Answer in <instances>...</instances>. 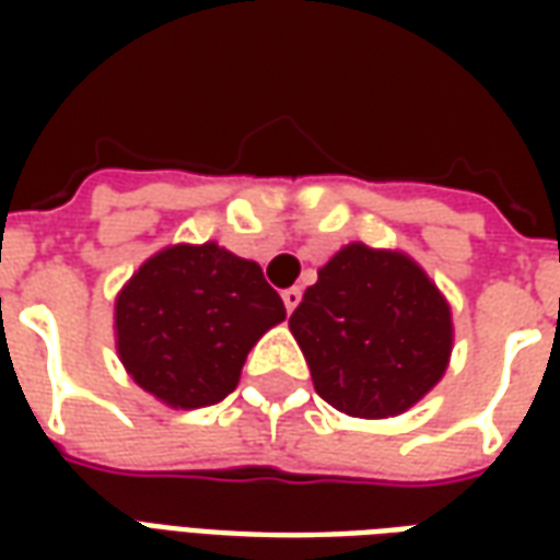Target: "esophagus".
<instances>
[{
    "instance_id": "esophagus-1",
    "label": "esophagus",
    "mask_w": 560,
    "mask_h": 560,
    "mask_svg": "<svg viewBox=\"0 0 560 560\" xmlns=\"http://www.w3.org/2000/svg\"><path fill=\"white\" fill-rule=\"evenodd\" d=\"M281 300H284V308H288V312H293V308L300 305V300H303V291L293 284V288H288V291H281Z\"/></svg>"
}]
</instances>
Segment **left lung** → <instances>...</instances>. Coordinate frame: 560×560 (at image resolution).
Returning <instances> with one entry per match:
<instances>
[{"label":"left lung","instance_id":"left-lung-1","mask_svg":"<svg viewBox=\"0 0 560 560\" xmlns=\"http://www.w3.org/2000/svg\"><path fill=\"white\" fill-rule=\"evenodd\" d=\"M317 396L351 417H393L441 381L453 345L444 296L411 257L341 248L291 315Z\"/></svg>","mask_w":560,"mask_h":560}]
</instances>
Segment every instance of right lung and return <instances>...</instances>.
<instances>
[{
    "instance_id": "obj_1",
    "label": "right lung",
    "mask_w": 560,
    "mask_h": 560,
    "mask_svg": "<svg viewBox=\"0 0 560 560\" xmlns=\"http://www.w3.org/2000/svg\"><path fill=\"white\" fill-rule=\"evenodd\" d=\"M284 320V303L252 260L215 243L149 257L116 300L119 357L140 387L173 408L233 393L255 341Z\"/></svg>"
}]
</instances>
